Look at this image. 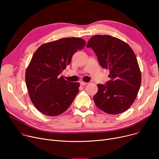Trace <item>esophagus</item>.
<instances>
[{
	"instance_id": "1",
	"label": "esophagus",
	"mask_w": 159,
	"mask_h": 159,
	"mask_svg": "<svg viewBox=\"0 0 159 159\" xmlns=\"http://www.w3.org/2000/svg\"><path fill=\"white\" fill-rule=\"evenodd\" d=\"M87 84H88V83H86V82H83V81H81V82H80V84L81 86H86Z\"/></svg>"
}]
</instances>
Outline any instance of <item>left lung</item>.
Here are the masks:
<instances>
[{
    "instance_id": "1",
    "label": "left lung",
    "mask_w": 159,
    "mask_h": 159,
    "mask_svg": "<svg viewBox=\"0 0 159 159\" xmlns=\"http://www.w3.org/2000/svg\"><path fill=\"white\" fill-rule=\"evenodd\" d=\"M97 55L100 65L110 71V80L98 84L93 101L98 108L112 115L126 111L135 100L141 73L135 53L125 42L110 35H95L87 44Z\"/></svg>"
}]
</instances>
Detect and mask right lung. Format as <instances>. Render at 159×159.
I'll return each instance as SVG.
<instances>
[{"mask_svg": "<svg viewBox=\"0 0 159 159\" xmlns=\"http://www.w3.org/2000/svg\"><path fill=\"white\" fill-rule=\"evenodd\" d=\"M85 45L80 38H64L41 45L33 54L25 79L31 101L42 113L61 115L73 102L80 84L67 81L60 74Z\"/></svg>", "mask_w": 159, "mask_h": 159, "instance_id": "add662e5", "label": "right lung"}]
</instances>
